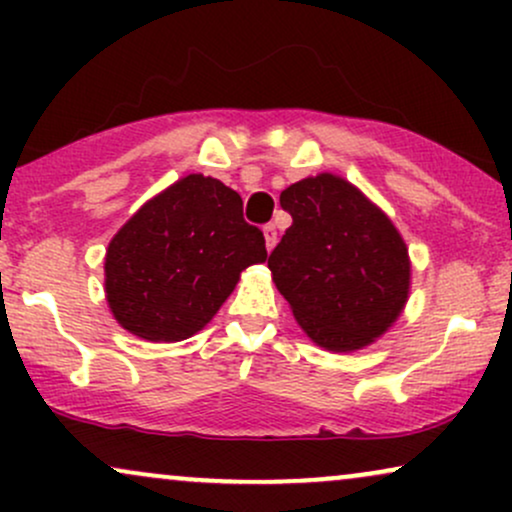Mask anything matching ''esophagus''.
Returning <instances> with one entry per match:
<instances>
[{"instance_id":"34e87169","label":"esophagus","mask_w":512,"mask_h":512,"mask_svg":"<svg viewBox=\"0 0 512 512\" xmlns=\"http://www.w3.org/2000/svg\"><path fill=\"white\" fill-rule=\"evenodd\" d=\"M264 243H267L269 252L274 250V245H276V226H274V223H267V226H264Z\"/></svg>"}]
</instances>
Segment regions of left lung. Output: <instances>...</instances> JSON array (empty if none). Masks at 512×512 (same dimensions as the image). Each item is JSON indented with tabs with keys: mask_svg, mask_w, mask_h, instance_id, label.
<instances>
[{
	"mask_svg": "<svg viewBox=\"0 0 512 512\" xmlns=\"http://www.w3.org/2000/svg\"><path fill=\"white\" fill-rule=\"evenodd\" d=\"M279 202L293 223L267 267L298 325L327 351L375 342L409 298V252L395 223L332 173L293 182Z\"/></svg>",
	"mask_w": 512,
	"mask_h": 512,
	"instance_id": "8db88e82",
	"label": "left lung"
}]
</instances>
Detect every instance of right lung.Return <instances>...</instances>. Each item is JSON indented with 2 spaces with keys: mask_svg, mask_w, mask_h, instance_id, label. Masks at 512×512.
<instances>
[{
  "mask_svg": "<svg viewBox=\"0 0 512 512\" xmlns=\"http://www.w3.org/2000/svg\"><path fill=\"white\" fill-rule=\"evenodd\" d=\"M264 260V236L243 219L238 192L192 173L149 199L110 240L105 296L127 332L180 342L219 313L245 267Z\"/></svg>",
  "mask_w": 512,
  "mask_h": 512,
  "instance_id": "1",
  "label": "right lung"
}]
</instances>
